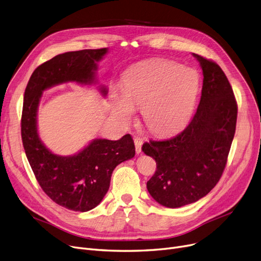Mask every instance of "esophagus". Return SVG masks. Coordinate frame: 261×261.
Instances as JSON below:
<instances>
[{
	"label": "esophagus",
	"instance_id": "34e87169",
	"mask_svg": "<svg viewBox=\"0 0 261 261\" xmlns=\"http://www.w3.org/2000/svg\"><path fill=\"white\" fill-rule=\"evenodd\" d=\"M134 145H135V151L138 154L142 153V146H143V140L139 136L134 138Z\"/></svg>",
	"mask_w": 261,
	"mask_h": 261
}]
</instances>
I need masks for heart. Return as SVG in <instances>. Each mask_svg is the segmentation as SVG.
<instances>
[{
  "mask_svg": "<svg viewBox=\"0 0 261 261\" xmlns=\"http://www.w3.org/2000/svg\"><path fill=\"white\" fill-rule=\"evenodd\" d=\"M112 106L115 115L125 122L134 116V108L143 109L147 128L167 135L180 130L197 103L201 77L194 68L167 60H155L134 67L122 84Z\"/></svg>",
  "mask_w": 261,
  "mask_h": 261,
  "instance_id": "b5f03b06",
  "label": "heart"
}]
</instances>
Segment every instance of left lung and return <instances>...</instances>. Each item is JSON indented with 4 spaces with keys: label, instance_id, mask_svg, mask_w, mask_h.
Returning <instances> with one entry per match:
<instances>
[{
    "label": "left lung",
    "instance_id": "obj_1",
    "mask_svg": "<svg viewBox=\"0 0 261 261\" xmlns=\"http://www.w3.org/2000/svg\"><path fill=\"white\" fill-rule=\"evenodd\" d=\"M193 55L204 77L197 112L179 134L142 148L156 162L147 182L149 194L169 208L197 202L216 186L236 131L237 102L224 72L216 62Z\"/></svg>",
    "mask_w": 261,
    "mask_h": 261
}]
</instances>
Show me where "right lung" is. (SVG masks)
I'll return each mask as SVG.
<instances>
[{
  "mask_svg": "<svg viewBox=\"0 0 261 261\" xmlns=\"http://www.w3.org/2000/svg\"><path fill=\"white\" fill-rule=\"evenodd\" d=\"M108 48L67 51L39 65L25 89L21 134L25 153L44 193L67 210L88 212L101 202L118 164L135 155L130 134L118 141L95 139L74 155L53 153L41 141L37 115L42 93L64 82L95 85L97 62ZM106 96L107 89L99 88Z\"/></svg>",
  "mask_w": 261,
  "mask_h": 261,
  "instance_id": "add662e5",
  "label": "right lung"
}]
</instances>
